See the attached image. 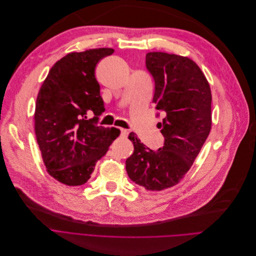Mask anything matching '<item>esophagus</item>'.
Masks as SVG:
<instances>
[{
    "mask_svg": "<svg viewBox=\"0 0 256 256\" xmlns=\"http://www.w3.org/2000/svg\"><path fill=\"white\" fill-rule=\"evenodd\" d=\"M128 130H126V129H120V138H127L128 136Z\"/></svg>",
    "mask_w": 256,
    "mask_h": 256,
    "instance_id": "1",
    "label": "esophagus"
}]
</instances>
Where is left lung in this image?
Wrapping results in <instances>:
<instances>
[{
  "label": "left lung",
  "mask_w": 256,
  "mask_h": 256,
  "mask_svg": "<svg viewBox=\"0 0 256 256\" xmlns=\"http://www.w3.org/2000/svg\"><path fill=\"white\" fill-rule=\"evenodd\" d=\"M146 68L155 82L153 103L166 116L160 123L164 142L153 151L131 132L134 151L126 170L138 186L162 190L184 178L210 134L212 92L200 68L188 57L150 52Z\"/></svg>",
  "instance_id": "obj_1"
}]
</instances>
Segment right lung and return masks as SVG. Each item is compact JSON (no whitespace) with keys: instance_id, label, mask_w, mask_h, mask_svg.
<instances>
[{"instance_id":"1","label":"right lung","mask_w":256,"mask_h":256,"mask_svg":"<svg viewBox=\"0 0 256 256\" xmlns=\"http://www.w3.org/2000/svg\"><path fill=\"white\" fill-rule=\"evenodd\" d=\"M114 52L99 48L70 53L52 66L36 99L34 123L48 173L70 186L90 178L96 162L106 154L120 130L98 125L104 112L94 70ZM94 114L87 120V114Z\"/></svg>"}]
</instances>
